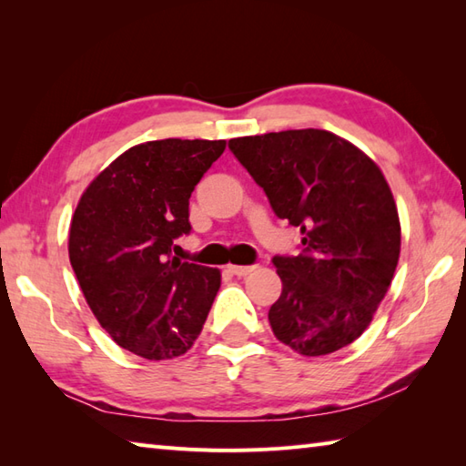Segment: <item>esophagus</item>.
<instances>
[{"mask_svg": "<svg viewBox=\"0 0 466 466\" xmlns=\"http://www.w3.org/2000/svg\"><path fill=\"white\" fill-rule=\"evenodd\" d=\"M254 268L256 266H230V272L236 276H246V274H250Z\"/></svg>", "mask_w": 466, "mask_h": 466, "instance_id": "34e87169", "label": "esophagus"}]
</instances>
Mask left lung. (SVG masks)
Returning <instances> with one entry per match:
<instances>
[{"label":"left lung","instance_id":"obj_1","mask_svg":"<svg viewBox=\"0 0 466 466\" xmlns=\"http://www.w3.org/2000/svg\"><path fill=\"white\" fill-rule=\"evenodd\" d=\"M228 147L274 214L302 232L299 256L272 258L282 280L268 310L274 336L304 356L344 349L370 324L399 264V212L380 167L314 127L234 137Z\"/></svg>","mask_w":466,"mask_h":466}]
</instances>
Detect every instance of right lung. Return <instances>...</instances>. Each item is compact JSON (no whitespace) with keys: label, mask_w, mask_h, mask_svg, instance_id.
<instances>
[{"label":"right lung","mask_w":466,"mask_h":466,"mask_svg":"<svg viewBox=\"0 0 466 466\" xmlns=\"http://www.w3.org/2000/svg\"><path fill=\"white\" fill-rule=\"evenodd\" d=\"M224 140L134 146L87 186L69 226V262L87 304L112 339L142 359L192 349L220 289V270L180 262L190 196Z\"/></svg>","instance_id":"obj_1"}]
</instances>
